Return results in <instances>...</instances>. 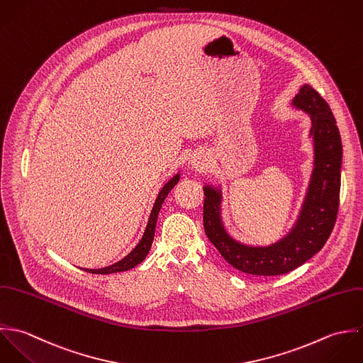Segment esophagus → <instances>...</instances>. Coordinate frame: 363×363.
I'll list each match as a JSON object with an SVG mask.
<instances>
[{
    "mask_svg": "<svg viewBox=\"0 0 363 363\" xmlns=\"http://www.w3.org/2000/svg\"><path fill=\"white\" fill-rule=\"evenodd\" d=\"M191 164H192V167H194L195 169H201V168H203V162H202L201 160H194Z\"/></svg>",
    "mask_w": 363,
    "mask_h": 363,
    "instance_id": "esophagus-1",
    "label": "esophagus"
}]
</instances>
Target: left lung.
I'll use <instances>...</instances> for the list:
<instances>
[{"mask_svg":"<svg viewBox=\"0 0 363 363\" xmlns=\"http://www.w3.org/2000/svg\"><path fill=\"white\" fill-rule=\"evenodd\" d=\"M293 106L310 115L314 140V168L294 227L278 242L250 247L231 238L221 221V192L203 186V225L220 255L235 269L259 277L284 275L308 261L328 240L340 206L342 143L335 118L321 95L304 84L293 98Z\"/></svg>","mask_w":363,"mask_h":363,"instance_id":"1","label":"left lung"}]
</instances>
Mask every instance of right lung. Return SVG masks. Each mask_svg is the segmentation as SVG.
<instances>
[{
	"mask_svg": "<svg viewBox=\"0 0 363 363\" xmlns=\"http://www.w3.org/2000/svg\"><path fill=\"white\" fill-rule=\"evenodd\" d=\"M179 181V174H177L172 179H169L164 186L162 189L160 191L157 199H155V203L152 206V211H151V215L148 218V223H147V227H145V234H143V238L140 240V242L136 245V248L129 254L126 255L122 261L111 265V267H106V268H101V269H84L86 272H91V274H99V275H108V274H113V272H123V271H128V269H132L135 268L136 265H139L140 262H143L150 248H151V244H152V240H154V231H155V223H157V218H158V212L161 209V205L164 202V199L167 198V195L171 192V189L178 184Z\"/></svg>",
	"mask_w": 363,
	"mask_h": 363,
	"instance_id": "add662e5",
	"label": "right lung"
}]
</instances>
